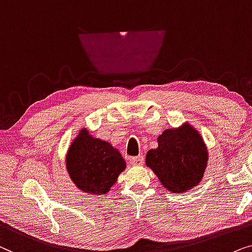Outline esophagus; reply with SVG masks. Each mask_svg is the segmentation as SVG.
Wrapping results in <instances>:
<instances>
[{
  "label": "esophagus",
  "instance_id": "1",
  "mask_svg": "<svg viewBox=\"0 0 252 252\" xmlns=\"http://www.w3.org/2000/svg\"><path fill=\"white\" fill-rule=\"evenodd\" d=\"M130 162L133 166H142L144 162V157L143 156H138V157H133L130 159Z\"/></svg>",
  "mask_w": 252,
  "mask_h": 252
}]
</instances>
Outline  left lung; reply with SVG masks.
I'll list each match as a JSON object with an SVG mask.
<instances>
[{"label":"left lung","instance_id":"8db88e82","mask_svg":"<svg viewBox=\"0 0 252 252\" xmlns=\"http://www.w3.org/2000/svg\"><path fill=\"white\" fill-rule=\"evenodd\" d=\"M207 150L202 137L189 124L169 129L158 137V147L146 154V165L170 192L196 187L206 168Z\"/></svg>","mask_w":252,"mask_h":252}]
</instances>
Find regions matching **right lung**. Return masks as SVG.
<instances>
[{
  "mask_svg": "<svg viewBox=\"0 0 252 252\" xmlns=\"http://www.w3.org/2000/svg\"><path fill=\"white\" fill-rule=\"evenodd\" d=\"M126 168V161L109 143L93 138L85 129L79 132L66 156V169L84 192L105 194Z\"/></svg>",
  "mask_w": 252,
  "mask_h": 252,
  "instance_id": "right-lung-1",
  "label": "right lung"
}]
</instances>
